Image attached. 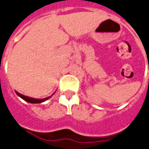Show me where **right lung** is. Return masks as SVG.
Segmentation results:
<instances>
[{
	"label": "right lung",
	"instance_id": "1",
	"mask_svg": "<svg viewBox=\"0 0 149 149\" xmlns=\"http://www.w3.org/2000/svg\"><path fill=\"white\" fill-rule=\"evenodd\" d=\"M16 94L19 96V97H21L22 100H24L25 101H26V102H30V103H41V102H44V101H46V100H47L48 99H49V98L51 97V96H49V97L47 98H44V99H34V98H32V97H29V96H25V95H22V94H20L19 93H18L17 91H15Z\"/></svg>",
	"mask_w": 149,
	"mask_h": 149
}]
</instances>
